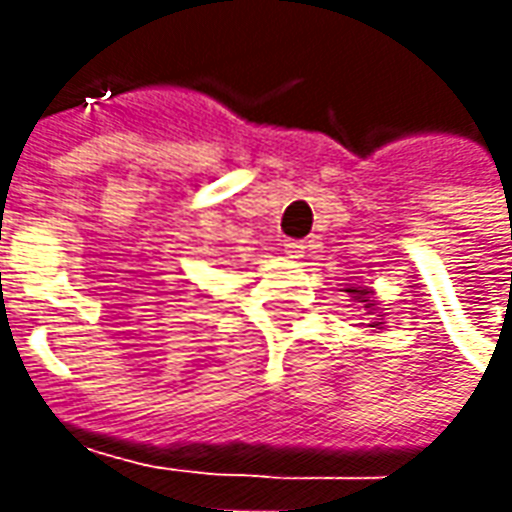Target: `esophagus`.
Wrapping results in <instances>:
<instances>
[{
	"label": "esophagus",
	"mask_w": 512,
	"mask_h": 512,
	"mask_svg": "<svg viewBox=\"0 0 512 512\" xmlns=\"http://www.w3.org/2000/svg\"><path fill=\"white\" fill-rule=\"evenodd\" d=\"M304 249H307L304 241H288V244H285V252H288L290 257H304Z\"/></svg>",
	"instance_id": "34e87169"
}]
</instances>
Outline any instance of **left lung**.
I'll return each mask as SVG.
<instances>
[{
  "instance_id": "obj_1",
  "label": "left lung",
  "mask_w": 512,
  "mask_h": 512,
  "mask_svg": "<svg viewBox=\"0 0 512 512\" xmlns=\"http://www.w3.org/2000/svg\"><path fill=\"white\" fill-rule=\"evenodd\" d=\"M345 293H351V299H354V301H362V304H365V310H370V312H367V315H376V312H373V310H376V299H373L376 293H373V290H370V288H345ZM381 323H384V318L378 315L376 321L367 323V326H376V329H384Z\"/></svg>"
}]
</instances>
